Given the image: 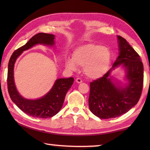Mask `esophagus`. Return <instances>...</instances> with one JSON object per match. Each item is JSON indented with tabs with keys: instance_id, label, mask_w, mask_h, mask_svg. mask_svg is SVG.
<instances>
[{
	"instance_id": "1",
	"label": "esophagus",
	"mask_w": 150,
	"mask_h": 150,
	"mask_svg": "<svg viewBox=\"0 0 150 150\" xmlns=\"http://www.w3.org/2000/svg\"><path fill=\"white\" fill-rule=\"evenodd\" d=\"M76 82H77V83H79H79H82L83 81H82V80L80 78H77V79H76Z\"/></svg>"
}]
</instances>
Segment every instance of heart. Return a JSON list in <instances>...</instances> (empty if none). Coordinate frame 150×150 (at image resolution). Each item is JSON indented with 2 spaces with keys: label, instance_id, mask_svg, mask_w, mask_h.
<instances>
[{
  "label": "heart",
  "instance_id": "heart-1",
  "mask_svg": "<svg viewBox=\"0 0 150 150\" xmlns=\"http://www.w3.org/2000/svg\"><path fill=\"white\" fill-rule=\"evenodd\" d=\"M111 61V52L107 47L95 44L79 45L73 51L71 57L65 59V66L70 71L83 67V72L91 79L102 77L107 71Z\"/></svg>",
  "mask_w": 150,
  "mask_h": 150
}]
</instances>
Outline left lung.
Wrapping results in <instances>:
<instances>
[{
    "mask_svg": "<svg viewBox=\"0 0 150 150\" xmlns=\"http://www.w3.org/2000/svg\"><path fill=\"white\" fill-rule=\"evenodd\" d=\"M118 56L103 77L90 83L88 106L93 115L103 119L116 118L134 107L140 98L144 65L140 57L126 40L117 35ZM120 66L125 71L124 84L111 75Z\"/></svg>",
    "mask_w": 150,
    "mask_h": 150,
    "instance_id": "obj_1",
    "label": "left lung"
}]
</instances>
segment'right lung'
Listing matches in <instances>:
<instances>
[{"label":"right lung","instance_id":"right-lung-1","mask_svg":"<svg viewBox=\"0 0 150 150\" xmlns=\"http://www.w3.org/2000/svg\"><path fill=\"white\" fill-rule=\"evenodd\" d=\"M39 44L54 47L55 45V35L38 33L34 35L23 46L15 51L8 62L7 84L11 100L20 110L32 117L47 118L57 115L62 108L66 94L71 87L74 79L73 77L57 79L49 92L36 99H28L20 95L14 82V64L24 51Z\"/></svg>","mask_w":150,"mask_h":150}]
</instances>
